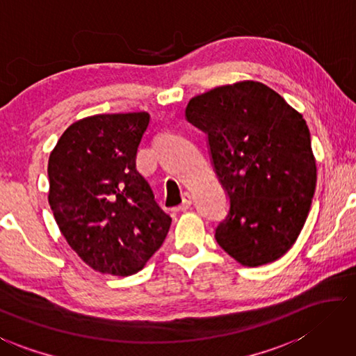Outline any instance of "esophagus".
I'll use <instances>...</instances> for the list:
<instances>
[{
	"label": "esophagus",
	"instance_id": "esophagus-1",
	"mask_svg": "<svg viewBox=\"0 0 356 356\" xmlns=\"http://www.w3.org/2000/svg\"><path fill=\"white\" fill-rule=\"evenodd\" d=\"M191 204H193V196L190 195V193H184V196H182V204L179 205V210H180V211L188 210L190 207H191Z\"/></svg>",
	"mask_w": 356,
	"mask_h": 356
}]
</instances>
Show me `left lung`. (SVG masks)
Returning a JSON list of instances; mask_svg holds the SVG:
<instances>
[{
	"label": "left lung",
	"mask_w": 356,
	"mask_h": 356,
	"mask_svg": "<svg viewBox=\"0 0 356 356\" xmlns=\"http://www.w3.org/2000/svg\"><path fill=\"white\" fill-rule=\"evenodd\" d=\"M185 116L207 134L213 166L230 200L215 232L218 244L243 266L279 260L299 236L316 188L305 120L255 81L195 96Z\"/></svg>",
	"instance_id": "8db88e82"
}]
</instances>
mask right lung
I'll use <instances>...</instances> for the list:
<instances>
[{"label":"right lung","instance_id":"1","mask_svg":"<svg viewBox=\"0 0 356 356\" xmlns=\"http://www.w3.org/2000/svg\"><path fill=\"white\" fill-rule=\"evenodd\" d=\"M149 113H104L71 124L49 154L48 200L70 248L102 274L132 275L171 225L135 166Z\"/></svg>","mask_w":356,"mask_h":356}]
</instances>
